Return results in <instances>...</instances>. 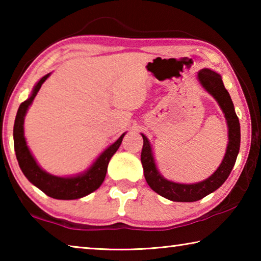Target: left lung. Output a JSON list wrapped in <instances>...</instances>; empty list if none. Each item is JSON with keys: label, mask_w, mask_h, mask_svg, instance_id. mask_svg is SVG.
Wrapping results in <instances>:
<instances>
[{"label": "left lung", "mask_w": 261, "mask_h": 261, "mask_svg": "<svg viewBox=\"0 0 261 261\" xmlns=\"http://www.w3.org/2000/svg\"><path fill=\"white\" fill-rule=\"evenodd\" d=\"M198 82L202 88L211 94L219 103L221 110L226 117L228 125V145L222 162L220 163L213 174L201 182L184 184L176 183L163 177L159 171L152 146L147 137L141 134L144 139L143 151H141V165L144 168V175L147 184L153 191L165 197L166 199L179 202H192L200 200L207 194L214 192L222 185L228 176L230 175L236 159L240 152L241 145V126L240 121L235 113V107L230 95L223 85L221 74L211 69H202L197 74Z\"/></svg>", "instance_id": "8db88e82"}]
</instances>
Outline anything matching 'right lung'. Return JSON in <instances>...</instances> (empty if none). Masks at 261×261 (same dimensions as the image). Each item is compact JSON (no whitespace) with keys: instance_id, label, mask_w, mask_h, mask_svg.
Masks as SVG:
<instances>
[{"instance_id":"1","label":"right lung","mask_w":261,"mask_h":261,"mask_svg":"<svg viewBox=\"0 0 261 261\" xmlns=\"http://www.w3.org/2000/svg\"><path fill=\"white\" fill-rule=\"evenodd\" d=\"M49 76L50 73H47L46 76H43L40 81L35 84L29 99L25 100L19 106L14 125V144L16 156L25 177L34 187H37L43 193H46L47 196L61 200L79 199V198H83L87 196V194L94 192L102 184L106 174H107V168L110 159L116 153L118 147L121 146L123 137L125 136L126 132H124L114 144L106 148L95 159V161L86 170H84L83 173L72 176H56L43 170L38 165L33 154L30 151L28 143H26L24 136V120L35 95L38 94L41 85Z\"/></svg>"}]
</instances>
